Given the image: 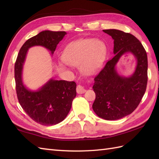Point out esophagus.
<instances>
[{
  "label": "esophagus",
  "instance_id": "34e87169",
  "mask_svg": "<svg viewBox=\"0 0 159 159\" xmlns=\"http://www.w3.org/2000/svg\"><path fill=\"white\" fill-rule=\"evenodd\" d=\"M76 92L78 93L79 94H82V93H84L85 92L86 90L84 88V87L81 85H78L77 87H76Z\"/></svg>",
  "mask_w": 159,
  "mask_h": 159
}]
</instances>
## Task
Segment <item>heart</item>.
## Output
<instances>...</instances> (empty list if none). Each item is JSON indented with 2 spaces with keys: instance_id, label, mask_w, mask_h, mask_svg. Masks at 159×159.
Wrapping results in <instances>:
<instances>
[{
  "instance_id": "obj_1",
  "label": "heart",
  "mask_w": 159,
  "mask_h": 159,
  "mask_svg": "<svg viewBox=\"0 0 159 159\" xmlns=\"http://www.w3.org/2000/svg\"><path fill=\"white\" fill-rule=\"evenodd\" d=\"M106 49L102 42L96 39H84L74 42L67 46L63 54L65 61L70 66L81 65L84 74L92 75L104 61ZM62 66L66 63L63 62Z\"/></svg>"
}]
</instances>
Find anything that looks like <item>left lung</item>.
Wrapping results in <instances>:
<instances>
[{"mask_svg":"<svg viewBox=\"0 0 159 159\" xmlns=\"http://www.w3.org/2000/svg\"><path fill=\"white\" fill-rule=\"evenodd\" d=\"M103 32L114 40V57L94 79L96 99L92 108L102 119L116 120L133 113L142 99L148 82V57L141 43L130 33L117 29ZM126 53L136 59V70L129 77L120 75L116 70L120 58Z\"/></svg>","mask_w":159,"mask_h":159,"instance_id":"8db88e82","label":"left lung"}]
</instances>
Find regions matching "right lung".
Segmentation results:
<instances>
[{
	"label": "right lung",
	"instance_id": "1",
	"mask_svg": "<svg viewBox=\"0 0 159 159\" xmlns=\"http://www.w3.org/2000/svg\"><path fill=\"white\" fill-rule=\"evenodd\" d=\"M66 34L65 31L48 30L40 32L24 43L15 63L16 88L20 105L33 120L44 126L59 124L67 117L76 96V84L50 79L39 89L31 90L23 83V66L30 48L42 46L53 55L57 44Z\"/></svg>",
	"mask_w": 159,
	"mask_h": 159
}]
</instances>
